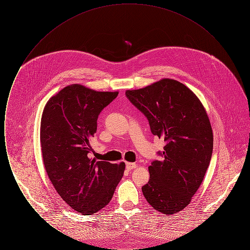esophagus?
Returning <instances> with one entry per match:
<instances>
[{
	"label": "esophagus",
	"mask_w": 250,
	"mask_h": 250,
	"mask_svg": "<svg viewBox=\"0 0 250 250\" xmlns=\"http://www.w3.org/2000/svg\"><path fill=\"white\" fill-rule=\"evenodd\" d=\"M125 167L127 169H132V168H135L137 165L135 163H130V162H126L125 163Z\"/></svg>",
	"instance_id": "1"
}]
</instances>
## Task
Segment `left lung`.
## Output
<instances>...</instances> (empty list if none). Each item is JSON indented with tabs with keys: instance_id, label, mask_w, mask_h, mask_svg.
<instances>
[{
	"instance_id": "obj_1",
	"label": "left lung",
	"mask_w": 250,
	"mask_h": 250,
	"mask_svg": "<svg viewBox=\"0 0 250 250\" xmlns=\"http://www.w3.org/2000/svg\"><path fill=\"white\" fill-rule=\"evenodd\" d=\"M125 95L149 122L153 135L166 145L160 160L149 166L143 187L149 204L172 214L188 205L202 184L213 153V132L199 98L186 85L163 79Z\"/></svg>"
}]
</instances>
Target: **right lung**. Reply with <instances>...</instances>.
<instances>
[{"instance_id":"1","label":"right lung","mask_w":250,"mask_h":250,"mask_svg":"<svg viewBox=\"0 0 250 250\" xmlns=\"http://www.w3.org/2000/svg\"><path fill=\"white\" fill-rule=\"evenodd\" d=\"M118 92H96L80 84L64 87L45 106L40 128L43 161L61 198L80 214H95L110 202L125 171L90 157L97 119Z\"/></svg>"}]
</instances>
